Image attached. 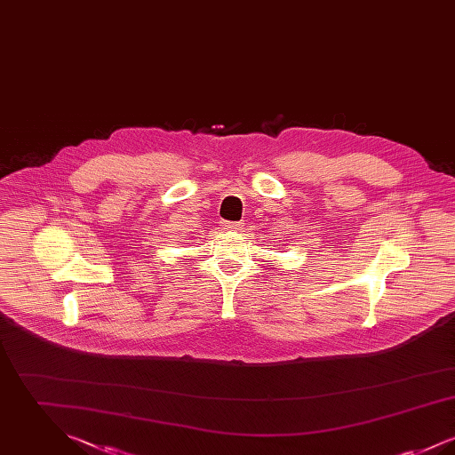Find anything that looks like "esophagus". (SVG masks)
<instances>
[{"label": "esophagus", "mask_w": 455, "mask_h": 455, "mask_svg": "<svg viewBox=\"0 0 455 455\" xmlns=\"http://www.w3.org/2000/svg\"><path fill=\"white\" fill-rule=\"evenodd\" d=\"M223 228L225 230H238L240 223H237V221H223Z\"/></svg>", "instance_id": "obj_1"}]
</instances>
